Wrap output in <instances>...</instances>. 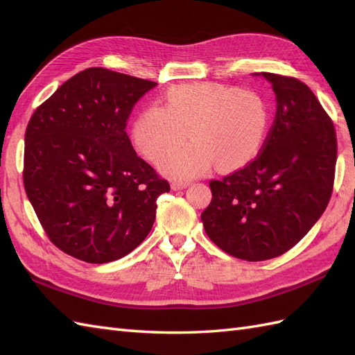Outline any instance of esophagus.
<instances>
[{
    "mask_svg": "<svg viewBox=\"0 0 355 355\" xmlns=\"http://www.w3.org/2000/svg\"><path fill=\"white\" fill-rule=\"evenodd\" d=\"M188 185H189L188 182H171V189L180 191V189H185Z\"/></svg>",
    "mask_w": 355,
    "mask_h": 355,
    "instance_id": "1",
    "label": "esophagus"
}]
</instances>
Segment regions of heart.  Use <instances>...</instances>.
<instances>
[{
    "instance_id": "b5f03b06",
    "label": "heart",
    "mask_w": 355,
    "mask_h": 355,
    "mask_svg": "<svg viewBox=\"0 0 355 355\" xmlns=\"http://www.w3.org/2000/svg\"><path fill=\"white\" fill-rule=\"evenodd\" d=\"M270 114L254 92L220 84L178 85L151 106L132 127L135 148L153 163L186 140L193 144L159 163V170L175 179L206 175L216 164L220 171L247 166L263 145Z\"/></svg>"
}]
</instances>
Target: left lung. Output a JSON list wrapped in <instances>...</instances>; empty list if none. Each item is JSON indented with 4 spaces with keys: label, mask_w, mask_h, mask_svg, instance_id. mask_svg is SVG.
<instances>
[{
    "label": "left lung",
    "mask_w": 355,
    "mask_h": 355,
    "mask_svg": "<svg viewBox=\"0 0 355 355\" xmlns=\"http://www.w3.org/2000/svg\"><path fill=\"white\" fill-rule=\"evenodd\" d=\"M270 81L277 112L261 154L244 168L211 180L201 220L223 252L249 262L280 256L324 213L333 189L336 133L306 84L256 72Z\"/></svg>",
    "instance_id": "1"
}]
</instances>
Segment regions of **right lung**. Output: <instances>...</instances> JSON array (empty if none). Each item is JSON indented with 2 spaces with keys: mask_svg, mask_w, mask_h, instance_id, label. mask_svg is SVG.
<instances>
[{
  "mask_svg": "<svg viewBox=\"0 0 355 355\" xmlns=\"http://www.w3.org/2000/svg\"><path fill=\"white\" fill-rule=\"evenodd\" d=\"M157 83L89 68L32 114L24 184L50 241L89 263L135 250L151 231L168 182L137 157L125 133L135 103Z\"/></svg>",
  "mask_w": 355,
  "mask_h": 355,
  "instance_id": "add662e5",
  "label": "right lung"
}]
</instances>
